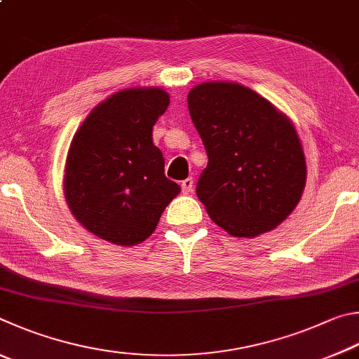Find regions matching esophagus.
Masks as SVG:
<instances>
[{
	"label": "esophagus",
	"instance_id": "obj_1",
	"mask_svg": "<svg viewBox=\"0 0 359 359\" xmlns=\"http://www.w3.org/2000/svg\"><path fill=\"white\" fill-rule=\"evenodd\" d=\"M181 189H183V194H191L194 189L192 178H186L184 181H181Z\"/></svg>",
	"mask_w": 359,
	"mask_h": 359
}]
</instances>
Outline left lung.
Instances as JSON below:
<instances>
[{"instance_id":"8db88e82","label":"left lung","mask_w":359,"mask_h":359,"mask_svg":"<svg viewBox=\"0 0 359 359\" xmlns=\"http://www.w3.org/2000/svg\"><path fill=\"white\" fill-rule=\"evenodd\" d=\"M187 104L208 154L197 197L212 222L236 238L274 230L306 186V157L292 119L233 81L194 86Z\"/></svg>"}]
</instances>
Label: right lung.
I'll use <instances>...</instances> for the list:
<instances>
[{"label": "right lung", "instance_id": "right-lung-1", "mask_svg": "<svg viewBox=\"0 0 359 359\" xmlns=\"http://www.w3.org/2000/svg\"><path fill=\"white\" fill-rule=\"evenodd\" d=\"M168 104L159 86L126 88L94 107L74 134L62 191L72 216L100 240L140 244L180 194L153 143V126Z\"/></svg>", "mask_w": 359, "mask_h": 359}]
</instances>
